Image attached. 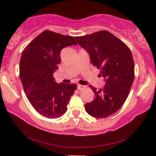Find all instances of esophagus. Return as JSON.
Returning <instances> with one entry per match:
<instances>
[{
    "instance_id": "obj_1",
    "label": "esophagus",
    "mask_w": 156,
    "mask_h": 156,
    "mask_svg": "<svg viewBox=\"0 0 156 156\" xmlns=\"http://www.w3.org/2000/svg\"><path fill=\"white\" fill-rule=\"evenodd\" d=\"M85 88H86V87L84 86V85H80V84L77 85V89L79 90H82V89H84Z\"/></svg>"
}]
</instances>
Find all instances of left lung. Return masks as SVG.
Returning a JSON list of instances; mask_svg holds the SVG:
<instances>
[{"label": "left lung", "mask_w": 156, "mask_h": 156, "mask_svg": "<svg viewBox=\"0 0 156 156\" xmlns=\"http://www.w3.org/2000/svg\"><path fill=\"white\" fill-rule=\"evenodd\" d=\"M75 39L89 53L93 65L101 69L99 76L106 82L99 90L89 86L95 99L85 104V110L94 118H106L120 109L131 90L134 80L131 52L124 42L106 30Z\"/></svg>", "instance_id": "8db88e82"}]
</instances>
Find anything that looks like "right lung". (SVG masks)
Returning <instances> with one entry per match:
<instances>
[{"mask_svg": "<svg viewBox=\"0 0 156 156\" xmlns=\"http://www.w3.org/2000/svg\"><path fill=\"white\" fill-rule=\"evenodd\" d=\"M76 44L72 36L44 30L23 51L20 80L29 101L42 116L57 119L67 112L76 84H57L53 74L61 62V50Z\"/></svg>", "mask_w": 156, "mask_h": 156, "instance_id": "obj_1", "label": "right lung"}]
</instances>
